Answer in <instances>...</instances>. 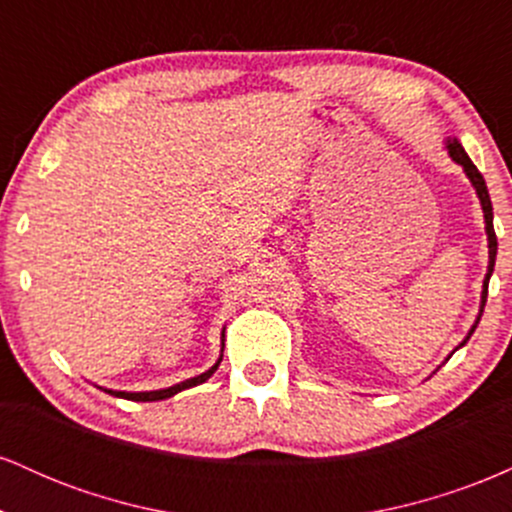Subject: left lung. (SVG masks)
Segmentation results:
<instances>
[{"label": "left lung", "mask_w": 512, "mask_h": 512, "mask_svg": "<svg viewBox=\"0 0 512 512\" xmlns=\"http://www.w3.org/2000/svg\"><path fill=\"white\" fill-rule=\"evenodd\" d=\"M448 154L455 163H460L464 168V173H467V178L472 180L474 190H477L479 195V202H481V209H484V221H486V236H489V272H486V279H484V291H481V310H479V317L477 322H474V327L469 330L467 339L472 337L474 330H477L479 320H481V313H484V305H486V296H489V279L493 274V264H496V250H498V240H496V231H493V207H491V197H489V190H486V182H484V175L479 173L477 166L472 163V158L467 156V151L462 149V144L457 142V139H448ZM467 339L460 346L467 344Z\"/></svg>", "instance_id": "8db88e82"}]
</instances>
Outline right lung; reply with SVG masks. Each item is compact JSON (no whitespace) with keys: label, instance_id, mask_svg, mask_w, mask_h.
<instances>
[{"label":"right lung","instance_id":"right-lung-1","mask_svg":"<svg viewBox=\"0 0 512 512\" xmlns=\"http://www.w3.org/2000/svg\"><path fill=\"white\" fill-rule=\"evenodd\" d=\"M219 363H221V358L214 363V366H211V368L207 370V373L197 375V378L185 380V383H178V385H173V387H166V390H154V392H115V390H105V392H108V395L122 397V399H132V402H158V399H168V397L178 395V392L187 390V387H195V385L207 383L211 375H214V370L219 368Z\"/></svg>","mask_w":512,"mask_h":512}]
</instances>
